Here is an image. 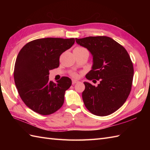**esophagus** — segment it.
Masks as SVG:
<instances>
[{
	"mask_svg": "<svg viewBox=\"0 0 150 150\" xmlns=\"http://www.w3.org/2000/svg\"><path fill=\"white\" fill-rule=\"evenodd\" d=\"M77 82H78L77 81H76V80H72V84H76V83H77Z\"/></svg>",
	"mask_w": 150,
	"mask_h": 150,
	"instance_id": "obj_1",
	"label": "esophagus"
}]
</instances>
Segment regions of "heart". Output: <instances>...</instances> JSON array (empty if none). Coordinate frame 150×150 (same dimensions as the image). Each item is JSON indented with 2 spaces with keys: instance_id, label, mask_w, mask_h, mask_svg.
<instances>
[{
  "instance_id": "1",
  "label": "heart",
  "mask_w": 150,
  "mask_h": 150,
  "mask_svg": "<svg viewBox=\"0 0 150 150\" xmlns=\"http://www.w3.org/2000/svg\"><path fill=\"white\" fill-rule=\"evenodd\" d=\"M76 48H82V47H76ZM71 75L73 77H75V78H77L79 77L78 73H75V72L71 73Z\"/></svg>"
}]
</instances>
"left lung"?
Wrapping results in <instances>:
<instances>
[{
	"label": "left lung",
	"instance_id": "8db88e82",
	"mask_svg": "<svg viewBox=\"0 0 150 150\" xmlns=\"http://www.w3.org/2000/svg\"><path fill=\"white\" fill-rule=\"evenodd\" d=\"M75 40L93 57L91 70L86 77L99 81L97 86L84 82L82 99L85 106L95 115H109L122 106L131 91L134 70L129 54L108 37L76 38Z\"/></svg>",
	"mask_w": 150,
	"mask_h": 150
}]
</instances>
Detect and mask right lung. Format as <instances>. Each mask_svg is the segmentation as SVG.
I'll return each mask as SVG.
<instances>
[{"label": "right lung", "instance_id": "obj_1", "mask_svg": "<svg viewBox=\"0 0 150 150\" xmlns=\"http://www.w3.org/2000/svg\"><path fill=\"white\" fill-rule=\"evenodd\" d=\"M74 43V38H44L27 43L19 52L14 68L15 86L22 101L35 112L47 115L62 107L71 80L62 77L54 83L49 81L50 71L58 68L60 55Z\"/></svg>", "mask_w": 150, "mask_h": 150}]
</instances>
